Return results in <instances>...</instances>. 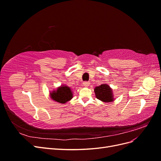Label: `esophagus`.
I'll return each mask as SVG.
<instances>
[{"label": "esophagus", "instance_id": "1", "mask_svg": "<svg viewBox=\"0 0 161 161\" xmlns=\"http://www.w3.org/2000/svg\"><path fill=\"white\" fill-rule=\"evenodd\" d=\"M90 85V82H83V86H85V87H87V86H89Z\"/></svg>", "mask_w": 161, "mask_h": 161}]
</instances>
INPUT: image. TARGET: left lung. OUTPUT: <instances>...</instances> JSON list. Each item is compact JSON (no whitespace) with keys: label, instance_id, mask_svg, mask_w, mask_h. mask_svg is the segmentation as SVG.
Wrapping results in <instances>:
<instances>
[{"label":"left lung","instance_id":"1","mask_svg":"<svg viewBox=\"0 0 161 161\" xmlns=\"http://www.w3.org/2000/svg\"><path fill=\"white\" fill-rule=\"evenodd\" d=\"M94 91L97 99L101 101L109 103L114 101L113 91L108 85L102 84L99 86H96Z\"/></svg>","mask_w":161,"mask_h":161}]
</instances>
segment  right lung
Returning <instances> with one entry per match:
<instances>
[{
  "mask_svg": "<svg viewBox=\"0 0 161 161\" xmlns=\"http://www.w3.org/2000/svg\"><path fill=\"white\" fill-rule=\"evenodd\" d=\"M52 99L60 103H66L72 98V92L69 86L61 85L56 91L50 92Z\"/></svg>",
  "mask_w": 161,
  "mask_h": 161,
  "instance_id": "right-lung-1",
  "label": "right lung"
}]
</instances>
